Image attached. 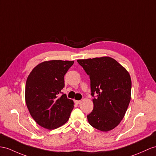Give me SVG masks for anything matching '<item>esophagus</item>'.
<instances>
[{
    "label": "esophagus",
    "instance_id": "34e87169",
    "mask_svg": "<svg viewBox=\"0 0 156 156\" xmlns=\"http://www.w3.org/2000/svg\"><path fill=\"white\" fill-rule=\"evenodd\" d=\"M75 102L76 104H77V105H79V104H80L81 103V101H75Z\"/></svg>",
    "mask_w": 156,
    "mask_h": 156
}]
</instances>
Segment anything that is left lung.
I'll return each instance as SVG.
<instances>
[{
    "instance_id": "1",
    "label": "left lung",
    "mask_w": 156,
    "mask_h": 156,
    "mask_svg": "<svg viewBox=\"0 0 156 156\" xmlns=\"http://www.w3.org/2000/svg\"><path fill=\"white\" fill-rule=\"evenodd\" d=\"M90 80L94 107L87 120L102 132L112 130L123 119L131 99L132 81L128 71L115 59L101 57L78 59Z\"/></svg>"
}]
</instances>
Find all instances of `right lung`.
I'll list each match as a JSON object with an SVG mask.
<instances>
[{
    "label": "right lung",
    "instance_id": "obj_1",
    "mask_svg": "<svg viewBox=\"0 0 156 156\" xmlns=\"http://www.w3.org/2000/svg\"><path fill=\"white\" fill-rule=\"evenodd\" d=\"M73 61L50 60L41 62L30 72L26 83L25 101L30 115L48 130L62 126L69 120L74 107L66 94L64 75Z\"/></svg>",
    "mask_w": 156,
    "mask_h": 156
}]
</instances>
